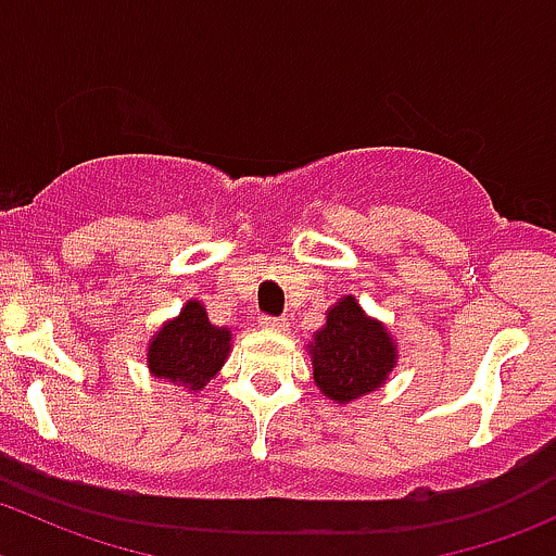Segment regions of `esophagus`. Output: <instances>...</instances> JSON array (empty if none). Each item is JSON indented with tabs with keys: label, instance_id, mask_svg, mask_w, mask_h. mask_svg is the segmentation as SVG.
Returning a JSON list of instances; mask_svg holds the SVG:
<instances>
[{
	"label": "esophagus",
	"instance_id": "1",
	"mask_svg": "<svg viewBox=\"0 0 556 556\" xmlns=\"http://www.w3.org/2000/svg\"><path fill=\"white\" fill-rule=\"evenodd\" d=\"M261 325L268 330H288L290 328V323L285 317H268V314H263Z\"/></svg>",
	"mask_w": 556,
	"mask_h": 556
}]
</instances>
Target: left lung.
Masks as SVG:
<instances>
[{"mask_svg":"<svg viewBox=\"0 0 556 556\" xmlns=\"http://www.w3.org/2000/svg\"><path fill=\"white\" fill-rule=\"evenodd\" d=\"M314 384L325 397L350 403L382 387L397 363L395 341L352 295L328 309V319L309 341Z\"/></svg>","mask_w":556,"mask_h":556,"instance_id":"1","label":"left lung"}]
</instances>
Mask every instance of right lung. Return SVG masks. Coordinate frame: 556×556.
Listing matches in <instances>:
<instances>
[{"label": "right lung", "mask_w": 556, "mask_h": 556, "mask_svg": "<svg viewBox=\"0 0 556 556\" xmlns=\"http://www.w3.org/2000/svg\"><path fill=\"white\" fill-rule=\"evenodd\" d=\"M231 352V330L217 328L199 301H188L177 317L155 330L148 346V368L153 377L199 392L226 363Z\"/></svg>", "instance_id": "right-lung-1"}]
</instances>
